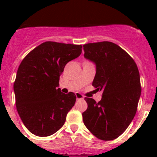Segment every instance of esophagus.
I'll list each match as a JSON object with an SVG mask.
<instances>
[{
  "label": "esophagus",
  "instance_id": "34e87169",
  "mask_svg": "<svg viewBox=\"0 0 157 157\" xmlns=\"http://www.w3.org/2000/svg\"><path fill=\"white\" fill-rule=\"evenodd\" d=\"M75 96H76V99H77L78 101V100L84 99V97H83L81 94H79V93H76Z\"/></svg>",
  "mask_w": 157,
  "mask_h": 157
}]
</instances>
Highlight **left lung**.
I'll list each match as a JSON object with an SVG mask.
<instances>
[{"mask_svg":"<svg viewBox=\"0 0 157 157\" xmlns=\"http://www.w3.org/2000/svg\"><path fill=\"white\" fill-rule=\"evenodd\" d=\"M84 57L96 66L92 85L102 91L99 102L85 98L88 108L83 123L95 137L103 141L116 139L134 119L141 96L138 67L119 45L110 41L83 45Z\"/></svg>","mask_w":157,"mask_h":157,"instance_id":"left-lung-1","label":"left lung"}]
</instances>
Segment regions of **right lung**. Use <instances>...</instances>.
<instances>
[{
    "instance_id": "1",
    "label": "right lung",
    "mask_w": 157,
    "mask_h": 157,
    "mask_svg": "<svg viewBox=\"0 0 157 157\" xmlns=\"http://www.w3.org/2000/svg\"><path fill=\"white\" fill-rule=\"evenodd\" d=\"M82 53V45L46 41L23 59L14 83L19 117L30 133L47 137L63 127L76 101L61 93L59 76L67 63Z\"/></svg>"
}]
</instances>
